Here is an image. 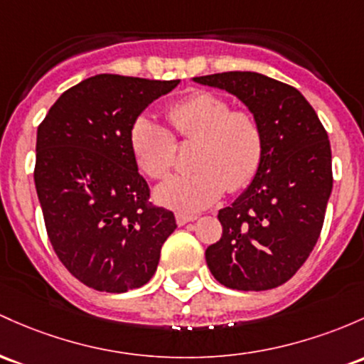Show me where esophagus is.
I'll use <instances>...</instances> for the list:
<instances>
[{"mask_svg":"<svg viewBox=\"0 0 364 364\" xmlns=\"http://www.w3.org/2000/svg\"><path fill=\"white\" fill-rule=\"evenodd\" d=\"M197 219V215H188V214H176V223L178 226H185L186 223H191Z\"/></svg>","mask_w":364,"mask_h":364,"instance_id":"esophagus-1","label":"esophagus"}]
</instances>
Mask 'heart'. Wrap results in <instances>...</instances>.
I'll use <instances>...</instances> for the list:
<instances>
[{"label":"heart","mask_w":364,"mask_h":364,"mask_svg":"<svg viewBox=\"0 0 364 364\" xmlns=\"http://www.w3.org/2000/svg\"><path fill=\"white\" fill-rule=\"evenodd\" d=\"M174 134L195 141L188 173L171 176L155 188V200L183 214L207 209L228 188H245L262 161V131L249 112L231 110L225 98L195 91L167 110ZM131 150L139 169L150 178H164L174 166L173 133L155 119L141 115L131 126Z\"/></svg>","instance_id":"heart-1"}]
</instances>
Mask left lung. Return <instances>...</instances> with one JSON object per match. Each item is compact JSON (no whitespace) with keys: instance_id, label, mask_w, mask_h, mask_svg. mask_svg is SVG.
Returning a JSON list of instances; mask_svg holds the SVG:
<instances>
[{"instance_id":"obj_1","label":"left lung","mask_w":364,"mask_h":364,"mask_svg":"<svg viewBox=\"0 0 364 364\" xmlns=\"http://www.w3.org/2000/svg\"><path fill=\"white\" fill-rule=\"evenodd\" d=\"M237 97L262 131L257 174L219 210L221 240L207 247L213 277L233 290H269L297 273L316 245L331 185L328 134L295 87L257 72L193 77Z\"/></svg>"}]
</instances>
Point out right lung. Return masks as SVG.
I'll list each match as a JSON object with an SVG mask.
<instances>
[{"mask_svg": "<svg viewBox=\"0 0 364 364\" xmlns=\"http://www.w3.org/2000/svg\"><path fill=\"white\" fill-rule=\"evenodd\" d=\"M178 85L93 75L67 90L38 127L34 183L48 238L90 289L121 294L149 283L176 230L171 210L149 203L129 133Z\"/></svg>", "mask_w": 364, "mask_h": 364, "instance_id": "add662e5", "label": "right lung"}]
</instances>
